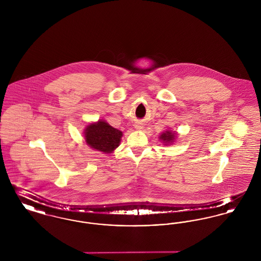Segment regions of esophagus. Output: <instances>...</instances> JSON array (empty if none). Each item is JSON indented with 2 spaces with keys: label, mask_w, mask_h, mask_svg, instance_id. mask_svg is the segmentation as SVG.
Here are the masks:
<instances>
[{
  "label": "esophagus",
  "mask_w": 261,
  "mask_h": 261,
  "mask_svg": "<svg viewBox=\"0 0 261 261\" xmlns=\"http://www.w3.org/2000/svg\"><path fill=\"white\" fill-rule=\"evenodd\" d=\"M135 128H136L137 130H142V129L144 128V126H143V124H142V123L138 122V123H136V124H135Z\"/></svg>",
  "instance_id": "esophagus-1"
}]
</instances>
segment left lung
Listing matches in <instances>:
<instances>
[{"label": "left lung", "mask_w": 261, "mask_h": 261, "mask_svg": "<svg viewBox=\"0 0 261 261\" xmlns=\"http://www.w3.org/2000/svg\"><path fill=\"white\" fill-rule=\"evenodd\" d=\"M177 136H178L177 132L172 130H166L160 135V140L163 143L164 146H170V145H173L174 142L177 139Z\"/></svg>", "instance_id": "obj_1"}]
</instances>
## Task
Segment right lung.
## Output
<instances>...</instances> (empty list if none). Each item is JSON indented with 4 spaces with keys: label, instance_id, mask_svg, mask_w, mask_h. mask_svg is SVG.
Listing matches in <instances>:
<instances>
[{
    "label": "right lung",
    "instance_id": "obj_1",
    "mask_svg": "<svg viewBox=\"0 0 261 261\" xmlns=\"http://www.w3.org/2000/svg\"><path fill=\"white\" fill-rule=\"evenodd\" d=\"M85 143L91 149H96L106 154H110L114 151L121 141L123 133L113 128L106 120L99 119L96 122H92L84 129Z\"/></svg>",
    "mask_w": 261,
    "mask_h": 261
}]
</instances>
